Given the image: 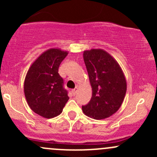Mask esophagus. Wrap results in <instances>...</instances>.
Masks as SVG:
<instances>
[{"label": "esophagus", "instance_id": "34e87169", "mask_svg": "<svg viewBox=\"0 0 157 157\" xmlns=\"http://www.w3.org/2000/svg\"><path fill=\"white\" fill-rule=\"evenodd\" d=\"M77 90H78V86H76L74 90H72V91L71 92H72V94L74 95V96H75L76 93H77Z\"/></svg>", "mask_w": 157, "mask_h": 157}]
</instances>
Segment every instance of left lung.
I'll list each match as a JSON object with an SVG mask.
<instances>
[{
	"instance_id": "left-lung-1",
	"label": "left lung",
	"mask_w": 157,
	"mask_h": 157,
	"mask_svg": "<svg viewBox=\"0 0 157 157\" xmlns=\"http://www.w3.org/2000/svg\"><path fill=\"white\" fill-rule=\"evenodd\" d=\"M83 60L92 87L90 102L82 106L83 113L94 119L109 118L119 109L127 91V82L116 60L105 50L83 52Z\"/></svg>"
}]
</instances>
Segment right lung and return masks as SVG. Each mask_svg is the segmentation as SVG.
<instances>
[{"mask_svg":"<svg viewBox=\"0 0 157 157\" xmlns=\"http://www.w3.org/2000/svg\"><path fill=\"white\" fill-rule=\"evenodd\" d=\"M68 52L52 48L41 54L29 67L24 80V94L30 109L40 116L52 118L62 112L68 101L58 67Z\"/></svg>","mask_w":157,"mask_h":157,"instance_id":"right-lung-1","label":"right lung"}]
</instances>
